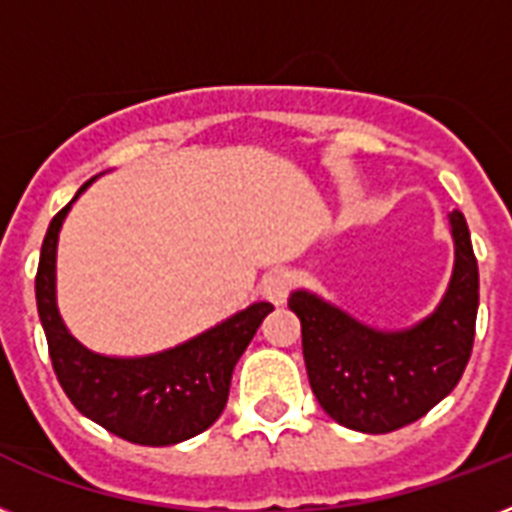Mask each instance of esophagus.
<instances>
[{
    "mask_svg": "<svg viewBox=\"0 0 512 512\" xmlns=\"http://www.w3.org/2000/svg\"><path fill=\"white\" fill-rule=\"evenodd\" d=\"M289 287H292V273L289 271H271L260 284V292H263L265 300L281 305L287 300Z\"/></svg>",
    "mask_w": 512,
    "mask_h": 512,
    "instance_id": "34e87169",
    "label": "esophagus"
}]
</instances>
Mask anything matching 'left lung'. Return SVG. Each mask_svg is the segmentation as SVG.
<instances>
[{
	"label": "left lung",
	"instance_id": "obj_1",
	"mask_svg": "<svg viewBox=\"0 0 512 512\" xmlns=\"http://www.w3.org/2000/svg\"><path fill=\"white\" fill-rule=\"evenodd\" d=\"M454 271L428 319L409 329H374L324 297L297 289L289 308L303 327L313 396L335 422L358 433H390L446 398L468 366L478 313V263L465 215H449Z\"/></svg>",
	"mask_w": 512,
	"mask_h": 512
}]
</instances>
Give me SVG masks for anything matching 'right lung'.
Listing matches in <instances>:
<instances>
[{"label":"right lung","mask_w":512,"mask_h":512,"mask_svg":"<svg viewBox=\"0 0 512 512\" xmlns=\"http://www.w3.org/2000/svg\"><path fill=\"white\" fill-rule=\"evenodd\" d=\"M79 193L52 217L36 271V308L60 388L84 417L132 444L172 446L199 436L223 414L233 366L273 305L252 303L217 327L154 356L116 358L84 348L66 329L55 303L58 233Z\"/></svg>","instance_id":"obj_1"}]
</instances>
